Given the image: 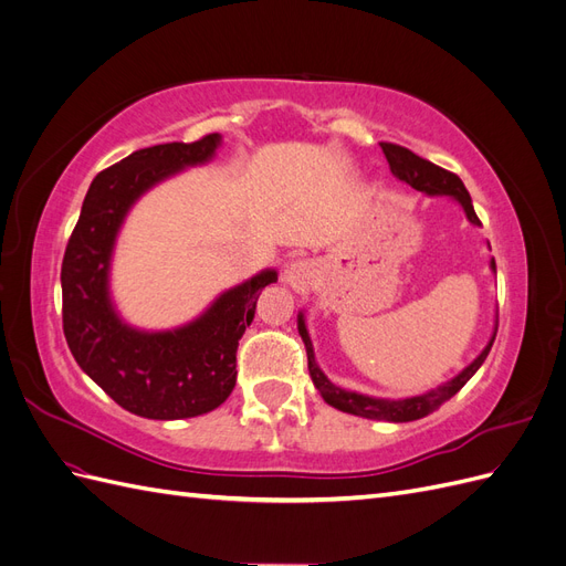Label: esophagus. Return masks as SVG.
I'll use <instances>...</instances> for the list:
<instances>
[{"instance_id": "esophagus-1", "label": "esophagus", "mask_w": 566, "mask_h": 566, "mask_svg": "<svg viewBox=\"0 0 566 566\" xmlns=\"http://www.w3.org/2000/svg\"><path fill=\"white\" fill-rule=\"evenodd\" d=\"M283 279L290 287L297 290V293H310V290L316 285L318 271L310 260H293L285 266Z\"/></svg>"}]
</instances>
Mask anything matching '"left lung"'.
Here are the masks:
<instances>
[{"instance_id":"left-lung-1","label":"left lung","mask_w":566,"mask_h":566,"mask_svg":"<svg viewBox=\"0 0 566 566\" xmlns=\"http://www.w3.org/2000/svg\"><path fill=\"white\" fill-rule=\"evenodd\" d=\"M380 146H382V153H385V158L389 163V169H391L394 177L406 181L408 186H413L416 191H422L427 196H449V198L458 200L472 224H482V221H479V217H476V212H474V208H472V198L468 193V188H465V184L460 181L458 175L449 172V169H443V167H439L430 160L416 156L413 150H408L403 146H397V144H380ZM491 269L495 271L493 260H491ZM297 331H300L302 342L306 347L310 375L314 380V387L321 391L323 401L331 403L337 410H342V413L361 416V418H368V420H387V422L420 420L424 416H430L432 410H437L443 401H449L453 394H458L462 387H465V382L479 370V366L484 364V358L489 356V352L493 347V339H495V333H493L491 339H489V345L484 347V352L479 354L468 368H462L453 380L439 385L437 389H430L424 394H418V397H408V399H375V397H366V394L342 389V387L333 385L328 378H325L323 370L316 364V358H314V347H312L310 333H306L302 314L297 316ZM495 331H499V325H495Z\"/></svg>"}]
</instances>
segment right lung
Returning <instances> with one entry per match:
<instances>
[{"label":"right lung","instance_id":"add662e5","mask_svg":"<svg viewBox=\"0 0 566 566\" xmlns=\"http://www.w3.org/2000/svg\"><path fill=\"white\" fill-rule=\"evenodd\" d=\"M219 142V134H208L193 144L142 148L98 172L63 254L67 347L77 366L134 416L181 420L224 403L235 387L238 339L254 318L262 290L279 281L273 269L256 273L221 293L196 321L163 333L129 328L113 310L111 254L129 208L184 167L212 160Z\"/></svg>","mask_w":566,"mask_h":566}]
</instances>
